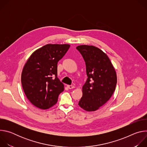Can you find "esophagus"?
Listing matches in <instances>:
<instances>
[{
    "instance_id": "34e87169",
    "label": "esophagus",
    "mask_w": 147,
    "mask_h": 147,
    "mask_svg": "<svg viewBox=\"0 0 147 147\" xmlns=\"http://www.w3.org/2000/svg\"><path fill=\"white\" fill-rule=\"evenodd\" d=\"M67 87L69 88V89H73V88H74V86H72V85H68L67 86Z\"/></svg>"
}]
</instances>
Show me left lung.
Here are the masks:
<instances>
[{"instance_id": "8db88e82", "label": "left lung", "mask_w": 147, "mask_h": 147, "mask_svg": "<svg viewBox=\"0 0 147 147\" xmlns=\"http://www.w3.org/2000/svg\"><path fill=\"white\" fill-rule=\"evenodd\" d=\"M76 49L86 62L88 77L78 105L86 111H95L113 95L117 83L116 73L108 56L98 48L84 45Z\"/></svg>"}]
</instances>
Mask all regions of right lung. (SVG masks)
<instances>
[{"instance_id":"1","label":"right lung","mask_w":147,"mask_h":147,"mask_svg":"<svg viewBox=\"0 0 147 147\" xmlns=\"http://www.w3.org/2000/svg\"><path fill=\"white\" fill-rule=\"evenodd\" d=\"M69 44H47L29 57L22 73L24 92L36 107L47 109L57 101L64 85L57 78V62L67 52Z\"/></svg>"}]
</instances>
